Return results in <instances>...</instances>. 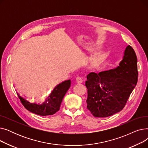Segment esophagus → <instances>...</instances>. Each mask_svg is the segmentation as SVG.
I'll return each mask as SVG.
<instances>
[{
	"label": "esophagus",
	"instance_id": "esophagus-1",
	"mask_svg": "<svg viewBox=\"0 0 148 148\" xmlns=\"http://www.w3.org/2000/svg\"><path fill=\"white\" fill-rule=\"evenodd\" d=\"M76 82H77V83L80 84V83H82L83 82V80H82V79L81 78V77H77V78H76Z\"/></svg>",
	"mask_w": 148,
	"mask_h": 148
}]
</instances>
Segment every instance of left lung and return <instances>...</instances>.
Returning <instances> with one entry per match:
<instances>
[{
  "label": "left lung",
  "mask_w": 148,
  "mask_h": 148,
  "mask_svg": "<svg viewBox=\"0 0 148 148\" xmlns=\"http://www.w3.org/2000/svg\"><path fill=\"white\" fill-rule=\"evenodd\" d=\"M137 80L136 54L127 45L119 66L87 75V108L97 118H106L119 112L125 107Z\"/></svg>",
  "instance_id": "left-lung-1"
}]
</instances>
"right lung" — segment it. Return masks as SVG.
Instances as JSON below:
<instances>
[{
    "label": "right lung",
    "instance_id": "1",
    "mask_svg": "<svg viewBox=\"0 0 148 148\" xmlns=\"http://www.w3.org/2000/svg\"><path fill=\"white\" fill-rule=\"evenodd\" d=\"M70 86V80H65L59 84L42 104L30 103L18 94L17 95L22 104L29 112L40 116L52 115L59 110L62 99Z\"/></svg>",
    "mask_w": 148,
    "mask_h": 148
}]
</instances>
